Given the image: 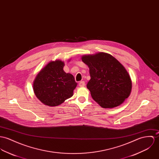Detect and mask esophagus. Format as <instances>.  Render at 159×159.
<instances>
[{"instance_id":"esophagus-1","label":"esophagus","mask_w":159,"mask_h":159,"mask_svg":"<svg viewBox=\"0 0 159 159\" xmlns=\"http://www.w3.org/2000/svg\"><path fill=\"white\" fill-rule=\"evenodd\" d=\"M85 86V82L84 81H80L79 83V86L83 87Z\"/></svg>"}]
</instances>
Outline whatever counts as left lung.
I'll use <instances>...</instances> for the list:
<instances>
[{
  "label": "left lung",
  "instance_id": "8db88e82",
  "mask_svg": "<svg viewBox=\"0 0 159 159\" xmlns=\"http://www.w3.org/2000/svg\"><path fill=\"white\" fill-rule=\"evenodd\" d=\"M90 80L87 87L92 98L103 108L120 105L130 95L132 81L124 66L111 55L100 52L83 56Z\"/></svg>",
  "mask_w": 159,
  "mask_h": 159
}]
</instances>
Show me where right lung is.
Returning <instances> with one entry per match:
<instances>
[{"mask_svg": "<svg viewBox=\"0 0 159 159\" xmlns=\"http://www.w3.org/2000/svg\"><path fill=\"white\" fill-rule=\"evenodd\" d=\"M64 66L60 60L49 62L33 82L34 94L45 105L57 106L73 95L77 83L72 74L64 71Z\"/></svg>", "mask_w": 159, "mask_h": 159, "instance_id": "1", "label": "right lung"}]
</instances>
